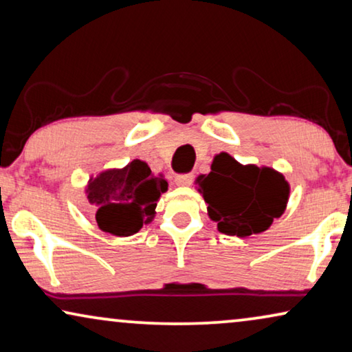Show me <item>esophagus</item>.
I'll use <instances>...</instances> for the list:
<instances>
[{
    "label": "esophagus",
    "instance_id": "obj_1",
    "mask_svg": "<svg viewBox=\"0 0 352 352\" xmlns=\"http://www.w3.org/2000/svg\"><path fill=\"white\" fill-rule=\"evenodd\" d=\"M175 183L178 186H190L192 183V175L191 174H185V175H178L175 178Z\"/></svg>",
    "mask_w": 352,
    "mask_h": 352
}]
</instances>
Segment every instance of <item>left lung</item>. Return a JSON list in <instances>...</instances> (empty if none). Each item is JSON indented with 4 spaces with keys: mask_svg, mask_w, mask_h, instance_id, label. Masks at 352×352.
Wrapping results in <instances>:
<instances>
[{
    "mask_svg": "<svg viewBox=\"0 0 352 352\" xmlns=\"http://www.w3.org/2000/svg\"><path fill=\"white\" fill-rule=\"evenodd\" d=\"M219 232L248 237L269 229L285 213L291 186L272 167L242 164L226 151L214 155L208 174L194 180Z\"/></svg>",
    "mask_w": 352,
    "mask_h": 352,
    "instance_id": "left-lung-1",
    "label": "left lung"
}]
</instances>
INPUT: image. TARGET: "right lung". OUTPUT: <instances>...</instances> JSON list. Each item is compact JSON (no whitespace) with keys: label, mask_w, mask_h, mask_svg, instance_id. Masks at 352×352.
<instances>
[{"label":"right lung","mask_w":352,"mask_h":352,"mask_svg":"<svg viewBox=\"0 0 352 352\" xmlns=\"http://www.w3.org/2000/svg\"><path fill=\"white\" fill-rule=\"evenodd\" d=\"M169 183L155 175L142 160L124 167H110L91 175L85 185L87 201L96 207V221L102 232L129 237L156 217V206Z\"/></svg>","instance_id":"add662e5"}]
</instances>
